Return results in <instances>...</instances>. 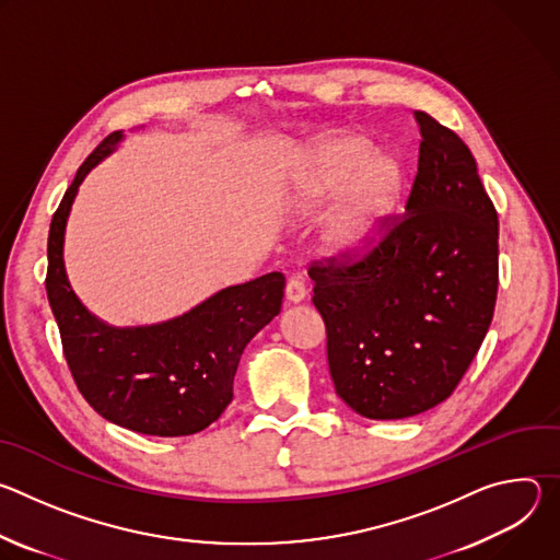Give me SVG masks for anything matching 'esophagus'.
Returning <instances> with one entry per match:
<instances>
[{
  "label": "esophagus",
  "mask_w": 560,
  "mask_h": 560,
  "mask_svg": "<svg viewBox=\"0 0 560 560\" xmlns=\"http://www.w3.org/2000/svg\"><path fill=\"white\" fill-rule=\"evenodd\" d=\"M285 299L290 303H299V301L305 299V285H303L301 279H296V277L288 279V283H285Z\"/></svg>",
  "instance_id": "esophagus-1"
}]
</instances>
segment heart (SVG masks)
I'll use <instances>...</instances> for the list:
<instances>
[{"mask_svg":"<svg viewBox=\"0 0 560 560\" xmlns=\"http://www.w3.org/2000/svg\"><path fill=\"white\" fill-rule=\"evenodd\" d=\"M343 184H348L346 199L328 228V238L339 250H359L398 206L406 171L396 154H372L365 137H335L316 150L312 188L316 195H326Z\"/></svg>","mask_w":560,"mask_h":560,"instance_id":"obj_1","label":"heart"}]
</instances>
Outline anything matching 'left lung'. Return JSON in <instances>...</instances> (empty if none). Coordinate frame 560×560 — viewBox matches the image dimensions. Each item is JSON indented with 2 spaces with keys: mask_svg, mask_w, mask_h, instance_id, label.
<instances>
[{
  "mask_svg": "<svg viewBox=\"0 0 560 560\" xmlns=\"http://www.w3.org/2000/svg\"><path fill=\"white\" fill-rule=\"evenodd\" d=\"M404 214L363 250L314 259L337 394L376 421L421 415L456 389L499 290V214L463 139L428 113Z\"/></svg>",
  "mask_w": 560,
  "mask_h": 560,
  "instance_id": "obj_1",
  "label": "left lung"
}]
</instances>
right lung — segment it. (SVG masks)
<instances>
[{
  "label": "right lung",
  "instance_id": "add662e5",
  "mask_svg": "<svg viewBox=\"0 0 560 560\" xmlns=\"http://www.w3.org/2000/svg\"><path fill=\"white\" fill-rule=\"evenodd\" d=\"M119 139L121 132L108 135L86 156L52 214L46 294L74 385L100 417L148 436H190L232 401L238 359L279 314L285 279L270 272L225 288L168 324L126 330L100 324L70 290L61 248L79 184Z\"/></svg>",
  "mask_w": 560,
  "mask_h": 560
}]
</instances>
